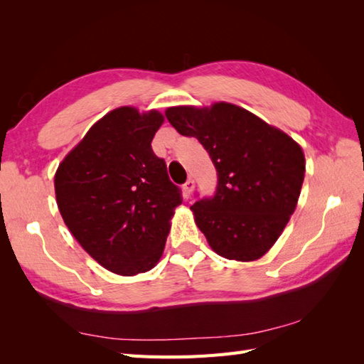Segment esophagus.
<instances>
[{
	"instance_id": "esophagus-1",
	"label": "esophagus",
	"mask_w": 364,
	"mask_h": 364,
	"mask_svg": "<svg viewBox=\"0 0 364 364\" xmlns=\"http://www.w3.org/2000/svg\"><path fill=\"white\" fill-rule=\"evenodd\" d=\"M194 189H196V183H194V180H189L183 184V192H184V197H189L192 192H194Z\"/></svg>"
}]
</instances>
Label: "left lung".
I'll list each match as a JSON object with an SVG mask.
<instances>
[{
  "mask_svg": "<svg viewBox=\"0 0 364 364\" xmlns=\"http://www.w3.org/2000/svg\"><path fill=\"white\" fill-rule=\"evenodd\" d=\"M166 117L197 137L218 170L213 198L191 206L211 249L235 261H257L288 225L305 178L301 146L241 106H172Z\"/></svg>",
  "mask_w": 364,
  "mask_h": 364,
  "instance_id": "1",
  "label": "left lung"
}]
</instances>
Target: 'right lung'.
Wrapping results in <instances>:
<instances>
[{
	"label": "right lung",
	"mask_w": 364,
	"mask_h": 364,
	"mask_svg": "<svg viewBox=\"0 0 364 364\" xmlns=\"http://www.w3.org/2000/svg\"><path fill=\"white\" fill-rule=\"evenodd\" d=\"M156 109L120 106L95 122L54 173L59 213L100 266L133 277L158 264L181 205L166 162L151 150Z\"/></svg>",
	"instance_id": "obj_1"
}]
</instances>
